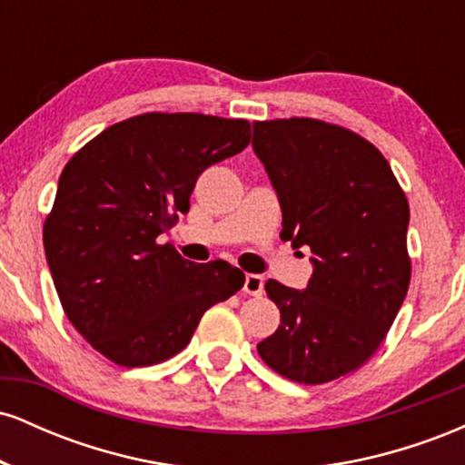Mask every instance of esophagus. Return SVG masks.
I'll use <instances>...</instances> for the list:
<instances>
[{
	"label": "esophagus",
	"instance_id": "34e87169",
	"mask_svg": "<svg viewBox=\"0 0 465 465\" xmlns=\"http://www.w3.org/2000/svg\"><path fill=\"white\" fill-rule=\"evenodd\" d=\"M242 291L247 292V295H262L264 291V280L262 275H255V273H247L244 275V286Z\"/></svg>",
	"mask_w": 465,
	"mask_h": 465
}]
</instances>
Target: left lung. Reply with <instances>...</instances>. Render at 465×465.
Returning <instances> with one entry per match:
<instances>
[{
  "label": "left lung",
  "instance_id": "left-lung-1",
  "mask_svg": "<svg viewBox=\"0 0 465 465\" xmlns=\"http://www.w3.org/2000/svg\"><path fill=\"white\" fill-rule=\"evenodd\" d=\"M251 146L280 199L282 238L312 253L303 291L264 284L280 328L258 351L288 381H336L381 348L407 297V196L382 153L343 126L253 122Z\"/></svg>",
  "mask_w": 465,
  "mask_h": 465
}]
</instances>
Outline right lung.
<instances>
[{
  "label": "right lung",
  "instance_id": "1",
  "mask_svg": "<svg viewBox=\"0 0 465 465\" xmlns=\"http://www.w3.org/2000/svg\"><path fill=\"white\" fill-rule=\"evenodd\" d=\"M251 142L247 120L143 114L109 126L69 159L44 247L67 319L124 367L168 361L207 308L244 284L225 260L194 264L157 238L190 210L205 168Z\"/></svg>",
  "mask_w": 465,
  "mask_h": 465
}]
</instances>
